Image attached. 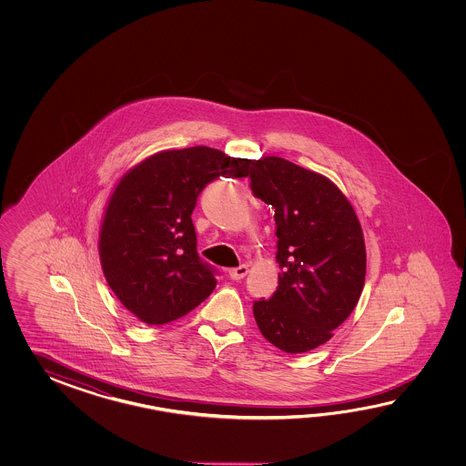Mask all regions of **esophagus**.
Masks as SVG:
<instances>
[{
	"mask_svg": "<svg viewBox=\"0 0 466 466\" xmlns=\"http://www.w3.org/2000/svg\"><path fill=\"white\" fill-rule=\"evenodd\" d=\"M248 271H249V269H248L247 265H241V267L238 268H231V269L228 271L229 278H231V279H241V278L247 277Z\"/></svg>",
	"mask_w": 466,
	"mask_h": 466,
	"instance_id": "obj_1",
	"label": "esophagus"
}]
</instances>
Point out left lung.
<instances>
[{"instance_id": "8db88e82", "label": "left lung", "mask_w": 466, "mask_h": 466, "mask_svg": "<svg viewBox=\"0 0 466 466\" xmlns=\"http://www.w3.org/2000/svg\"><path fill=\"white\" fill-rule=\"evenodd\" d=\"M251 189L275 208L278 288L253 303L261 335L287 353L327 343L361 297L367 248L355 208L327 177L279 157L253 161Z\"/></svg>"}]
</instances>
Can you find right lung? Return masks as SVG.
Listing matches in <instances>:
<instances>
[{
	"instance_id": "right-lung-1",
	"label": "right lung",
	"mask_w": 466,
	"mask_h": 466,
	"mask_svg": "<svg viewBox=\"0 0 466 466\" xmlns=\"http://www.w3.org/2000/svg\"><path fill=\"white\" fill-rule=\"evenodd\" d=\"M249 165L208 147L163 149L115 185L99 227V261L109 288L139 321L165 325L211 295L217 278L197 253L191 213L209 181L248 177Z\"/></svg>"
}]
</instances>
